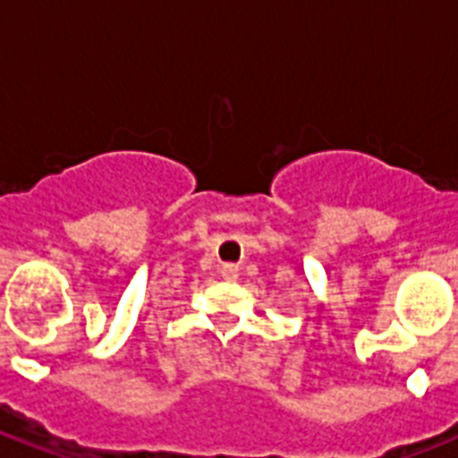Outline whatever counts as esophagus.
<instances>
[{"instance_id": "34e87169", "label": "esophagus", "mask_w": 458, "mask_h": 458, "mask_svg": "<svg viewBox=\"0 0 458 458\" xmlns=\"http://www.w3.org/2000/svg\"><path fill=\"white\" fill-rule=\"evenodd\" d=\"M235 266H223V276H225V278H235Z\"/></svg>"}]
</instances>
